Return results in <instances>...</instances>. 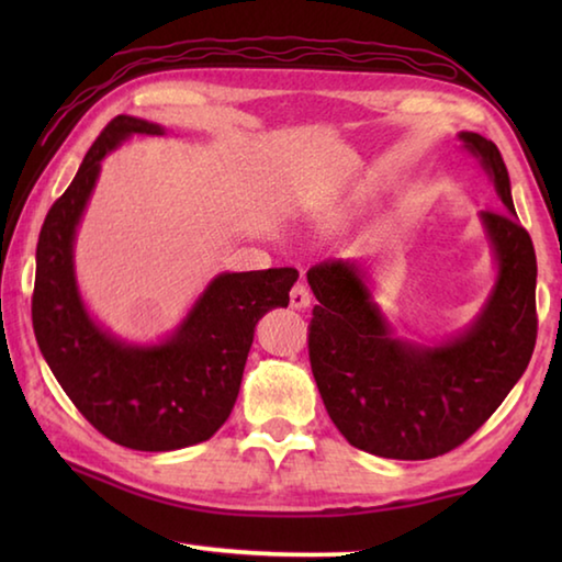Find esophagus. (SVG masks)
I'll return each instance as SVG.
<instances>
[{"mask_svg":"<svg viewBox=\"0 0 562 562\" xmlns=\"http://www.w3.org/2000/svg\"><path fill=\"white\" fill-rule=\"evenodd\" d=\"M310 302H312V292H310V288L304 282H297L292 288V292H290V304L294 310H307L310 307Z\"/></svg>","mask_w":562,"mask_h":562,"instance_id":"esophagus-1","label":"esophagus"}]
</instances>
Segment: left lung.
Wrapping results in <instances>:
<instances>
[{
	"instance_id": "8db88e82",
	"label": "left lung",
	"mask_w": 562,
	"mask_h": 562,
	"mask_svg": "<svg viewBox=\"0 0 562 562\" xmlns=\"http://www.w3.org/2000/svg\"><path fill=\"white\" fill-rule=\"evenodd\" d=\"M461 146L496 190L501 211H481L496 280L461 331L406 339L374 297L372 268L331 260L307 272L310 364L341 436L384 459L422 461L456 449L496 412L536 347V250L518 223L506 164L493 140L461 131Z\"/></svg>"
}]
</instances>
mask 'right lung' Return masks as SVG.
Wrapping results in <instances>:
<instances>
[{
	"mask_svg": "<svg viewBox=\"0 0 562 562\" xmlns=\"http://www.w3.org/2000/svg\"><path fill=\"white\" fill-rule=\"evenodd\" d=\"M166 133L146 119H113L52 205L36 245V345L93 429L136 451L186 449L221 429L240 392L255 327L270 310L288 307L300 278L292 268L215 274L178 327L156 341L116 337L91 315L74 247L103 158L133 136Z\"/></svg>",
	"mask_w": 562,
	"mask_h": 562,
	"instance_id": "add662e5",
	"label": "right lung"
}]
</instances>
